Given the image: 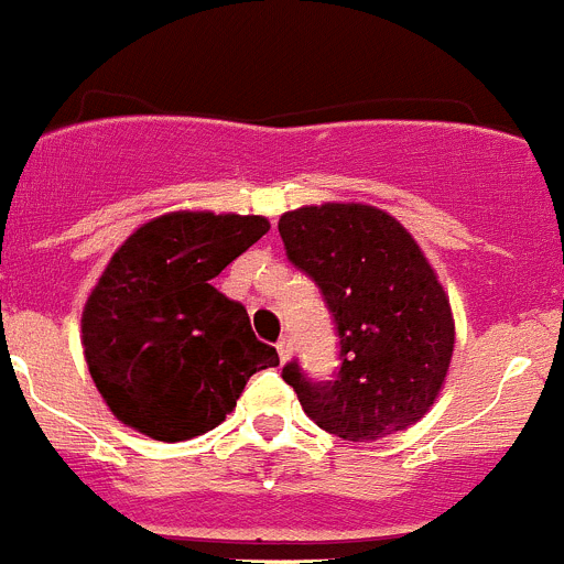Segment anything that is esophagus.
I'll use <instances>...</instances> for the list:
<instances>
[{"instance_id": "1", "label": "esophagus", "mask_w": 564, "mask_h": 564, "mask_svg": "<svg viewBox=\"0 0 564 564\" xmlns=\"http://www.w3.org/2000/svg\"><path fill=\"white\" fill-rule=\"evenodd\" d=\"M276 352H279V358H282V361H288V358L293 356V338L291 336H282L276 341Z\"/></svg>"}]
</instances>
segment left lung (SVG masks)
Wrapping results in <instances>:
<instances>
[{
	"instance_id": "1",
	"label": "left lung",
	"mask_w": 564,
	"mask_h": 564,
	"mask_svg": "<svg viewBox=\"0 0 564 564\" xmlns=\"http://www.w3.org/2000/svg\"><path fill=\"white\" fill-rule=\"evenodd\" d=\"M279 234L341 338L333 381L307 378L296 358L282 367L307 417L356 443L421 421L449 372L455 318L412 234L361 203L296 208L282 214Z\"/></svg>"
}]
</instances>
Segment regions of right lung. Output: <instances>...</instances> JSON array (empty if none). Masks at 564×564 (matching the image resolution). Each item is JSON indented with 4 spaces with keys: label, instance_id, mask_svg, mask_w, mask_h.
I'll return each mask as SVG.
<instances>
[{
    "label": "right lung",
    "instance_id": "1",
    "mask_svg": "<svg viewBox=\"0 0 564 564\" xmlns=\"http://www.w3.org/2000/svg\"><path fill=\"white\" fill-rule=\"evenodd\" d=\"M268 228L253 214L172 212L112 253L84 305L82 344L118 421L188 441L226 421L253 372L276 367L246 307L212 285Z\"/></svg>",
    "mask_w": 564,
    "mask_h": 564
}]
</instances>
